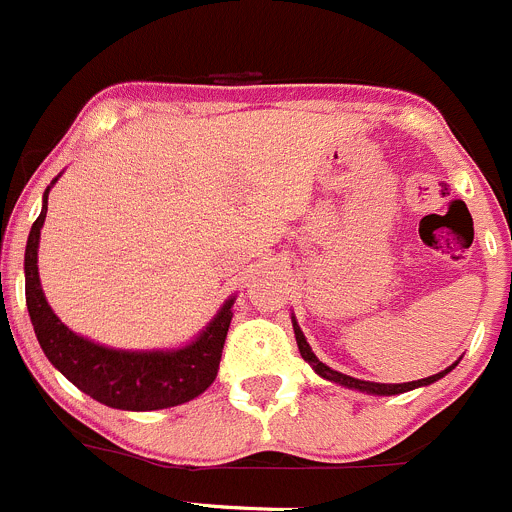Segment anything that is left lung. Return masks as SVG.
Returning a JSON list of instances; mask_svg holds the SVG:
<instances>
[{"instance_id":"obj_1","label":"left lung","mask_w":512,"mask_h":512,"mask_svg":"<svg viewBox=\"0 0 512 512\" xmlns=\"http://www.w3.org/2000/svg\"><path fill=\"white\" fill-rule=\"evenodd\" d=\"M293 331H295V341H298V348H300V356H303L305 361H308V364L313 366L315 374L323 376V379H328V381H333V384L346 386V389L366 391V394H376V396L404 394V391H412V389H417V386L434 384V381L442 379L444 374H450V371L457 366V364H452L450 369L439 371V374L427 376V379H419V381H407V384H376V381H361V379H353V376L341 374V371H333L331 366H326V364H323V361H318V356H315V353H313L310 343L305 341V336H303V331H300V326H298V323H295V315H293Z\"/></svg>"}]
</instances>
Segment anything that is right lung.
Returning <instances> with one entry per match:
<instances>
[{"label":"right lung","mask_w":512,"mask_h":512,"mask_svg":"<svg viewBox=\"0 0 512 512\" xmlns=\"http://www.w3.org/2000/svg\"><path fill=\"white\" fill-rule=\"evenodd\" d=\"M57 181V179H55ZM52 181V184H55ZM47 194L25 250V295L35 336L50 364L80 391L105 407L123 412H154L179 407L212 386L219 371L224 338L232 321L234 298L219 308L212 323L191 343L169 351H121L88 341L70 331L47 303L37 272L40 229L47 214Z\"/></svg>","instance_id":"obj_1"}]
</instances>
